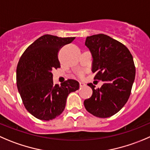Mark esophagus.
<instances>
[{
  "instance_id": "1",
  "label": "esophagus",
  "mask_w": 150,
  "mask_h": 150,
  "mask_svg": "<svg viewBox=\"0 0 150 150\" xmlns=\"http://www.w3.org/2000/svg\"><path fill=\"white\" fill-rule=\"evenodd\" d=\"M86 84L84 83H83V82H80L79 83V86H80V87H83V86H85Z\"/></svg>"
}]
</instances>
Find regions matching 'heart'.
Instances as JSON below:
<instances>
[{
  "label": "heart",
  "instance_id": "heart-1",
  "mask_svg": "<svg viewBox=\"0 0 150 150\" xmlns=\"http://www.w3.org/2000/svg\"><path fill=\"white\" fill-rule=\"evenodd\" d=\"M80 76H82V73H81V74H80Z\"/></svg>",
  "mask_w": 150,
  "mask_h": 150
}]
</instances>
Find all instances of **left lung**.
I'll return each mask as SVG.
<instances>
[{
    "label": "left lung",
    "instance_id": "1",
    "mask_svg": "<svg viewBox=\"0 0 150 150\" xmlns=\"http://www.w3.org/2000/svg\"><path fill=\"white\" fill-rule=\"evenodd\" d=\"M85 45L93 58L94 79L104 83L100 88L88 83L93 93L84 100V106L95 117H110L122 108L130 95L136 75L133 56L126 46L103 33L87 36Z\"/></svg>",
    "mask_w": 150,
    "mask_h": 150
}]
</instances>
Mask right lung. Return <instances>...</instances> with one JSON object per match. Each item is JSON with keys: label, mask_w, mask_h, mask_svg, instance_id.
Here are the masks:
<instances>
[{"label": "right lung", "mask_w": 150, "mask_h": 150, "mask_svg": "<svg viewBox=\"0 0 150 150\" xmlns=\"http://www.w3.org/2000/svg\"><path fill=\"white\" fill-rule=\"evenodd\" d=\"M75 37L45 34L25 50L17 67V86L24 106L36 118L52 120L64 110L69 93L79 88V83L69 79L54 85L52 70L61 67L59 50Z\"/></svg>", "instance_id": "right-lung-1"}]
</instances>
